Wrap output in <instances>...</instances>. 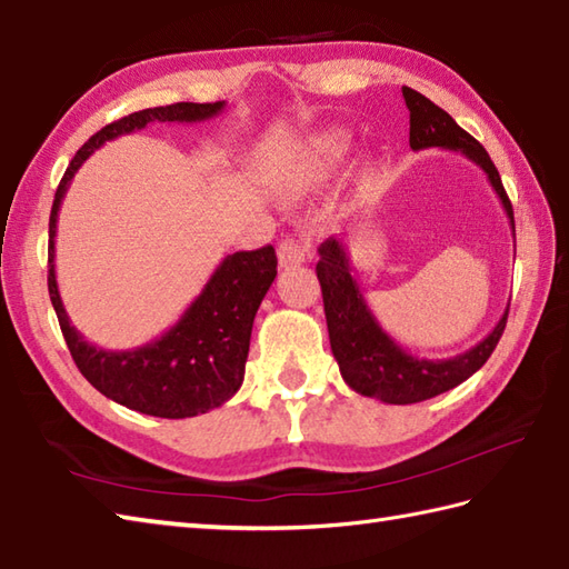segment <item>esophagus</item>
Returning a JSON list of instances; mask_svg holds the SVG:
<instances>
[{
    "label": "esophagus",
    "instance_id": "obj_1",
    "mask_svg": "<svg viewBox=\"0 0 569 569\" xmlns=\"http://www.w3.org/2000/svg\"><path fill=\"white\" fill-rule=\"evenodd\" d=\"M277 258H280L282 268H297V264L307 262L309 248L297 238H284L280 246H277Z\"/></svg>",
    "mask_w": 569,
    "mask_h": 569
}]
</instances>
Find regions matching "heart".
I'll list each match as a JSON object with an SVG mask.
<instances>
[{"mask_svg":"<svg viewBox=\"0 0 569 569\" xmlns=\"http://www.w3.org/2000/svg\"><path fill=\"white\" fill-rule=\"evenodd\" d=\"M351 152V134L341 130V127H331L309 139V147L305 154L299 157L297 171L305 173L309 179L327 177Z\"/></svg>","mask_w":569,"mask_h":569,"instance_id":"obj_1","label":"heart"}]
</instances>
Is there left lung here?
<instances>
[{
	"label": "left lung",
	"mask_w": 569,
	"mask_h": 569,
	"mask_svg": "<svg viewBox=\"0 0 569 569\" xmlns=\"http://www.w3.org/2000/svg\"><path fill=\"white\" fill-rule=\"evenodd\" d=\"M402 98L410 110V147L415 152L439 147L449 149V152H459L481 167L496 196L501 199L516 238L513 206L508 201L489 152L469 132H463L442 108H437L430 98H425L422 92L405 86ZM317 277L323 295V315H327L331 351L336 363H339L341 378L358 396L376 398L388 405L422 402L457 388L459 382L471 378L489 361L506 329L508 307L491 333L477 346H471L469 351L451 358H417L405 351L378 323L361 287L351 274L349 252H346L341 240L329 238L321 242Z\"/></svg>",
	"instance_id": "8db88e82"
}]
</instances>
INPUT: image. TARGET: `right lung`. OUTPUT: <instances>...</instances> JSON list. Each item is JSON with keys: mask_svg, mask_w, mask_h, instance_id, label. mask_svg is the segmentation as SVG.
<instances>
[{"mask_svg": "<svg viewBox=\"0 0 569 569\" xmlns=\"http://www.w3.org/2000/svg\"><path fill=\"white\" fill-rule=\"evenodd\" d=\"M226 102H173L106 124L78 149L68 164L49 218V295L80 373L102 396L152 417L181 420L203 415L236 396L246 378L252 321L277 277L272 246L226 254L201 295L159 339L130 351H108L80 333L61 301L56 282V228L63 196L83 161L110 139L144 130L149 122H203L223 112Z\"/></svg>", "mask_w": 569, "mask_h": 569, "instance_id": "obj_1", "label": "right lung"}]
</instances>
